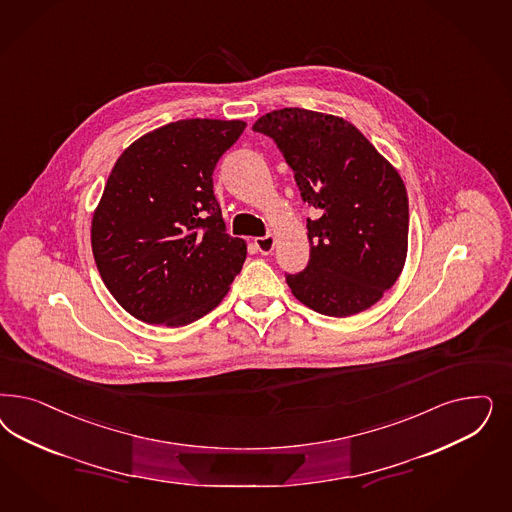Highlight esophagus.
I'll return each instance as SVG.
<instances>
[{"label": "esophagus", "instance_id": "34e87169", "mask_svg": "<svg viewBox=\"0 0 512 512\" xmlns=\"http://www.w3.org/2000/svg\"><path fill=\"white\" fill-rule=\"evenodd\" d=\"M254 245L258 248L260 254H271L275 248V237L273 235H265V237H258L254 239Z\"/></svg>", "mask_w": 512, "mask_h": 512}]
</instances>
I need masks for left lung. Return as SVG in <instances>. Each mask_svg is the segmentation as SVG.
Returning a JSON list of instances; mask_svg holds the SVG:
<instances>
[{
  "label": "left lung",
  "instance_id": "8db88e82",
  "mask_svg": "<svg viewBox=\"0 0 512 512\" xmlns=\"http://www.w3.org/2000/svg\"><path fill=\"white\" fill-rule=\"evenodd\" d=\"M292 167L307 218L311 258L286 275L309 309L345 318L396 284L409 243V199L396 167L345 118L286 107L256 120Z\"/></svg>",
  "mask_w": 512,
  "mask_h": 512
}]
</instances>
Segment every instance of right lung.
<instances>
[{
    "mask_svg": "<svg viewBox=\"0 0 512 512\" xmlns=\"http://www.w3.org/2000/svg\"><path fill=\"white\" fill-rule=\"evenodd\" d=\"M243 120L188 118L120 154L92 218V252L116 301L147 324L186 326L213 311L247 258L213 192Z\"/></svg>",
    "mask_w": 512,
    "mask_h": 512,
    "instance_id": "add662e5",
    "label": "right lung"
}]
</instances>
